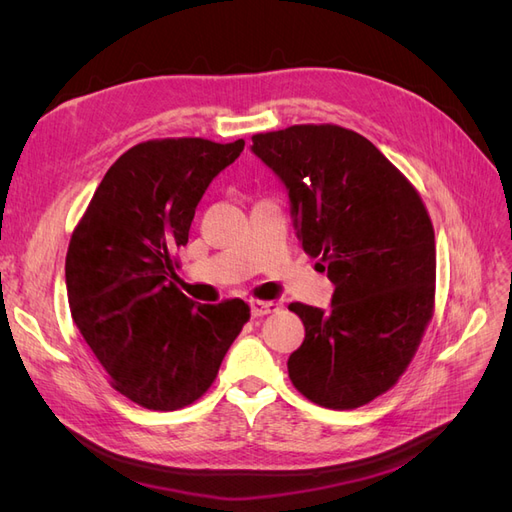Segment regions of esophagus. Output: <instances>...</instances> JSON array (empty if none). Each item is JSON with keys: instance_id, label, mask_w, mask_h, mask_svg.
<instances>
[{"instance_id": "esophagus-1", "label": "esophagus", "mask_w": 512, "mask_h": 512, "mask_svg": "<svg viewBox=\"0 0 512 512\" xmlns=\"http://www.w3.org/2000/svg\"><path fill=\"white\" fill-rule=\"evenodd\" d=\"M252 307V316H265V314H273L277 312V303L273 301H250Z\"/></svg>"}]
</instances>
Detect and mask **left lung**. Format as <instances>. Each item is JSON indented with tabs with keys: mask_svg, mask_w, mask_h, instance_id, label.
<instances>
[{
	"mask_svg": "<svg viewBox=\"0 0 512 512\" xmlns=\"http://www.w3.org/2000/svg\"><path fill=\"white\" fill-rule=\"evenodd\" d=\"M280 177L303 250L335 284L331 307L290 303L305 339L288 359L318 406L369 404L404 374L433 312L436 239L421 196L365 136L339 126L254 134Z\"/></svg>",
	"mask_w": 512,
	"mask_h": 512,
	"instance_id": "obj_1",
	"label": "left lung"
}]
</instances>
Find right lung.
Listing matches in <instances>:
<instances>
[{
    "label": "right lung",
    "instance_id": "obj_1",
    "mask_svg": "<svg viewBox=\"0 0 512 512\" xmlns=\"http://www.w3.org/2000/svg\"><path fill=\"white\" fill-rule=\"evenodd\" d=\"M243 147V138L134 145L108 168L72 232V320L113 389L143 408L170 412L203 397L250 320L241 299L198 305L170 282L196 205Z\"/></svg>",
    "mask_w": 512,
    "mask_h": 512
}]
</instances>
